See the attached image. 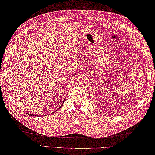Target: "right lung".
<instances>
[{
    "label": "right lung",
    "instance_id": "right-lung-1",
    "mask_svg": "<svg viewBox=\"0 0 155 155\" xmlns=\"http://www.w3.org/2000/svg\"><path fill=\"white\" fill-rule=\"evenodd\" d=\"M62 105H63V104H62V105L60 106V107H61V106H62ZM27 115H30V116H34V115H32V114H29V113H27Z\"/></svg>",
    "mask_w": 155,
    "mask_h": 155
}]
</instances>
